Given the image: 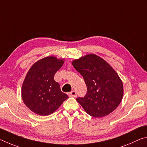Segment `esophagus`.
Here are the masks:
<instances>
[{"mask_svg": "<svg viewBox=\"0 0 147 147\" xmlns=\"http://www.w3.org/2000/svg\"><path fill=\"white\" fill-rule=\"evenodd\" d=\"M69 95H70L71 96H73V97H76V92L75 91H71L70 93H69Z\"/></svg>", "mask_w": 147, "mask_h": 147, "instance_id": "1", "label": "esophagus"}]
</instances>
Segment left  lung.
I'll list each match as a JSON object with an SVG mask.
<instances>
[{
  "instance_id": "1",
  "label": "left lung",
  "mask_w": 147,
  "mask_h": 147,
  "mask_svg": "<svg viewBox=\"0 0 147 147\" xmlns=\"http://www.w3.org/2000/svg\"><path fill=\"white\" fill-rule=\"evenodd\" d=\"M72 64L83 76L87 93L76 98L89 115L102 117L117 108L123 96V85L110 65L95 54H88Z\"/></svg>"
}]
</instances>
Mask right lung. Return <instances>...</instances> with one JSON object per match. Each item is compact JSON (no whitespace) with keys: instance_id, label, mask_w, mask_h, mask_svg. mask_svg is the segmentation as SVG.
<instances>
[{"instance_id":"obj_1","label":"right lung","mask_w":147,"mask_h":147,"mask_svg":"<svg viewBox=\"0 0 147 147\" xmlns=\"http://www.w3.org/2000/svg\"><path fill=\"white\" fill-rule=\"evenodd\" d=\"M63 63V59L48 56L36 62L29 69L22 86L21 94L24 103L35 113L49 115L68 98L54 79Z\"/></svg>"}]
</instances>
